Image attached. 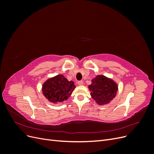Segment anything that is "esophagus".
Wrapping results in <instances>:
<instances>
[{
  "label": "esophagus",
  "instance_id": "34e87169",
  "mask_svg": "<svg viewBox=\"0 0 154 154\" xmlns=\"http://www.w3.org/2000/svg\"><path fill=\"white\" fill-rule=\"evenodd\" d=\"M83 82L82 80L78 82V85H83Z\"/></svg>",
  "mask_w": 154,
  "mask_h": 154
}]
</instances>
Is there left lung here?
Returning <instances> with one entry per match:
<instances>
[{"mask_svg": "<svg viewBox=\"0 0 154 154\" xmlns=\"http://www.w3.org/2000/svg\"><path fill=\"white\" fill-rule=\"evenodd\" d=\"M88 88L91 91L92 97L99 105L109 103L116 96L118 91L115 82L102 75H98L93 79L92 84Z\"/></svg>", "mask_w": 154, "mask_h": 154, "instance_id": "8db88e82", "label": "left lung"}]
</instances>
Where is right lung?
I'll use <instances>...</instances> for the list:
<instances>
[{"mask_svg": "<svg viewBox=\"0 0 154 154\" xmlns=\"http://www.w3.org/2000/svg\"><path fill=\"white\" fill-rule=\"evenodd\" d=\"M75 88L74 82H69L62 74L46 81L42 87V92L49 101L60 103L67 100Z\"/></svg>", "mask_w": 154, "mask_h": 154, "instance_id": "obj_1", "label": "right lung"}]
</instances>
